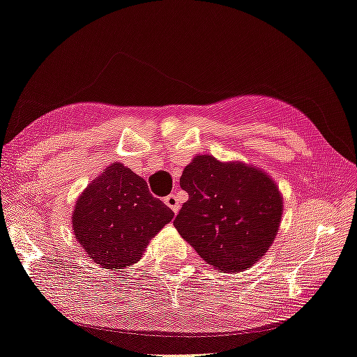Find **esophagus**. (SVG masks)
<instances>
[{
	"instance_id": "1",
	"label": "esophagus",
	"mask_w": 357,
	"mask_h": 357,
	"mask_svg": "<svg viewBox=\"0 0 357 357\" xmlns=\"http://www.w3.org/2000/svg\"><path fill=\"white\" fill-rule=\"evenodd\" d=\"M165 204H167L174 213H178V210H179V200H178L176 195L169 194V195L165 197Z\"/></svg>"
}]
</instances>
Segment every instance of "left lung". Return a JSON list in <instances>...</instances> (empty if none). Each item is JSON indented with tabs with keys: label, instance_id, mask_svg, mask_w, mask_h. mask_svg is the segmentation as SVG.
Masks as SVG:
<instances>
[{
	"label": "left lung",
	"instance_id": "8db88e82",
	"mask_svg": "<svg viewBox=\"0 0 357 357\" xmlns=\"http://www.w3.org/2000/svg\"><path fill=\"white\" fill-rule=\"evenodd\" d=\"M179 184L189 200L174 227L205 263L237 274L264 257L284 213V197L264 169L199 153Z\"/></svg>",
	"mask_w": 357,
	"mask_h": 357
}]
</instances>
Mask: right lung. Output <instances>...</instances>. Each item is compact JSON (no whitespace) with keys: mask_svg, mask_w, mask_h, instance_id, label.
Masks as SVG:
<instances>
[{"mask_svg":"<svg viewBox=\"0 0 357 357\" xmlns=\"http://www.w3.org/2000/svg\"><path fill=\"white\" fill-rule=\"evenodd\" d=\"M173 216L149 192L144 179L114 162L79 194L72 229L96 264L119 271L139 261L149 242Z\"/></svg>","mask_w":357,"mask_h":357,"instance_id":"obj_1","label":"right lung"}]
</instances>
